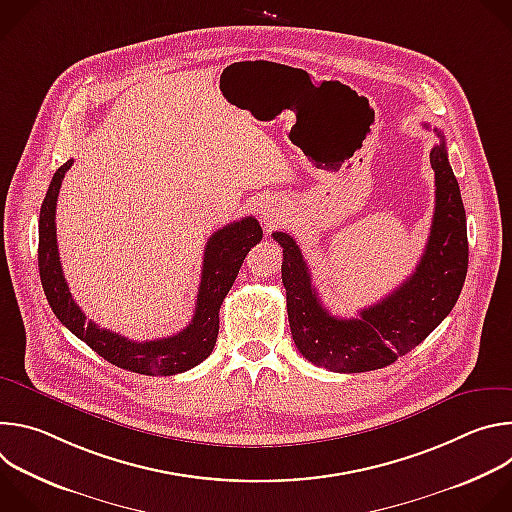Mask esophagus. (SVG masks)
I'll use <instances>...</instances> for the list:
<instances>
[{
	"mask_svg": "<svg viewBox=\"0 0 512 512\" xmlns=\"http://www.w3.org/2000/svg\"><path fill=\"white\" fill-rule=\"evenodd\" d=\"M259 218L265 227H273L277 221V208L273 204H263L259 208Z\"/></svg>",
	"mask_w": 512,
	"mask_h": 512,
	"instance_id": "34e87169",
	"label": "esophagus"
}]
</instances>
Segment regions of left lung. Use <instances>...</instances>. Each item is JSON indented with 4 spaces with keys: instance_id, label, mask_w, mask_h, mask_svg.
<instances>
[{
    "instance_id": "8db88e82",
    "label": "left lung",
    "mask_w": 512,
    "mask_h": 512,
    "mask_svg": "<svg viewBox=\"0 0 512 512\" xmlns=\"http://www.w3.org/2000/svg\"><path fill=\"white\" fill-rule=\"evenodd\" d=\"M427 127V125H425ZM429 154L435 172V210L425 251L415 271L358 318H336L320 302L300 247L287 233H273L283 247L281 281L296 348L316 367L364 373L389 367L423 342L456 306L468 271L466 210L452 172L446 139Z\"/></svg>"
}]
</instances>
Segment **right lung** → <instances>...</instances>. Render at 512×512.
I'll return each mask as SVG.
<instances>
[{
    "label": "right lung",
    "instance_id": "right-lung-1",
    "mask_svg": "<svg viewBox=\"0 0 512 512\" xmlns=\"http://www.w3.org/2000/svg\"><path fill=\"white\" fill-rule=\"evenodd\" d=\"M70 166L72 160L62 164L52 176L38 223V269L52 312L62 326L119 369L152 377H170L190 371L210 356L218 336V312H221L223 300L233 287L247 253L263 237L257 218H241L210 235L204 249L192 322L174 336L135 342L87 320L66 285L58 257L54 218L60 184Z\"/></svg>",
    "mask_w": 512,
    "mask_h": 512
}]
</instances>
